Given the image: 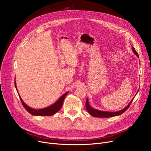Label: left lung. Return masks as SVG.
<instances>
[{
    "label": "left lung",
    "instance_id": "obj_1",
    "mask_svg": "<svg viewBox=\"0 0 151 151\" xmlns=\"http://www.w3.org/2000/svg\"><path fill=\"white\" fill-rule=\"evenodd\" d=\"M132 50L133 51V52L135 54V55L138 58H139L138 54L137 53V52L136 51L135 49L134 48V47H132ZM133 99H132V100L130 101V104L127 106L125 108H124L123 109L117 112H108V111H100L96 109H93L92 108L89 104V101H88V99H86V108L88 111V112L92 116L96 117H114V116H119L121 115V114L124 113L125 111L127 109L130 105H131L132 102L133 101Z\"/></svg>",
    "mask_w": 151,
    "mask_h": 151
}]
</instances>
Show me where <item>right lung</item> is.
Wrapping results in <instances>:
<instances>
[{
	"label": "right lung",
	"instance_id": "obj_1",
	"mask_svg": "<svg viewBox=\"0 0 151 151\" xmlns=\"http://www.w3.org/2000/svg\"><path fill=\"white\" fill-rule=\"evenodd\" d=\"M14 86H15L16 89H17V85H16L15 81H14ZM17 91L18 92L17 89ZM67 93H68V92H66L64 94H63L61 96V97L52 105H51L48 107H46V108H45L43 109H33V108L29 107V106H27L25 104V103L22 101L21 97L19 96V94L18 95H19V99L21 101V103H22L23 106L24 107V108L30 114L34 115V116H52V115H54V114L56 113L58 111L60 110V109L62 108L63 100H64Z\"/></svg>",
	"mask_w": 151,
	"mask_h": 151
}]
</instances>
